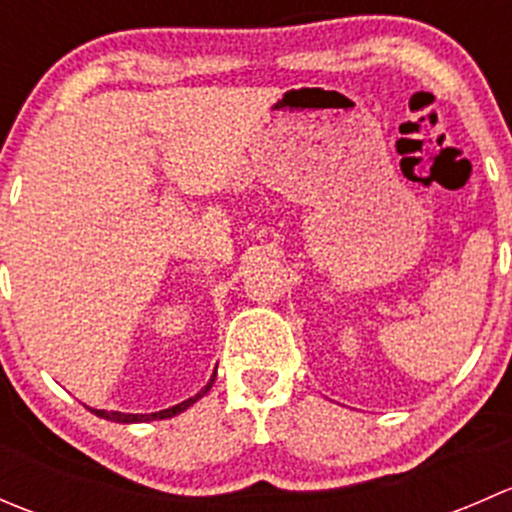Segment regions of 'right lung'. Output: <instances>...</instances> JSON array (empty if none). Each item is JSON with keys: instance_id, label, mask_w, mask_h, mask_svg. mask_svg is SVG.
Here are the masks:
<instances>
[{"instance_id": "obj_1", "label": "right lung", "mask_w": 512, "mask_h": 512, "mask_svg": "<svg viewBox=\"0 0 512 512\" xmlns=\"http://www.w3.org/2000/svg\"><path fill=\"white\" fill-rule=\"evenodd\" d=\"M213 381H215V374L203 391H198L195 396H190V399L183 401V404L170 406V409H165V411H156V414H121V411H98V409H91V411H94L96 416L106 418V421H116V423H138V421H156V418H170V416H175V414H180V411L188 409V406L195 404L198 399H203V396L210 391V386H213Z\"/></svg>"}]
</instances>
